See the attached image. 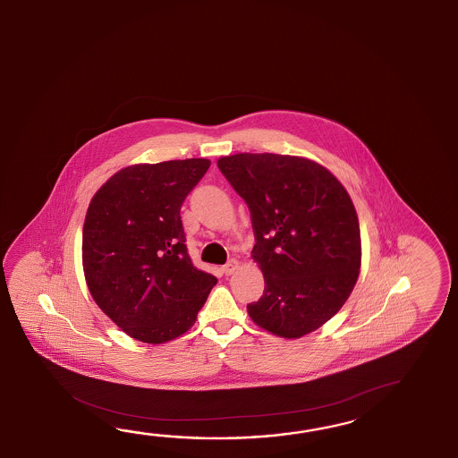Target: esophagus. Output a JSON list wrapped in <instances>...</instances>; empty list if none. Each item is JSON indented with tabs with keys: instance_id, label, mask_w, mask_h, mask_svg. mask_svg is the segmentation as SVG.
<instances>
[{
	"instance_id": "esophagus-1",
	"label": "esophagus",
	"mask_w": 458,
	"mask_h": 458,
	"mask_svg": "<svg viewBox=\"0 0 458 458\" xmlns=\"http://www.w3.org/2000/svg\"><path fill=\"white\" fill-rule=\"evenodd\" d=\"M239 268V261L237 260H229L225 263V267H223V271H225V275L229 276V275H233L235 269Z\"/></svg>"
}]
</instances>
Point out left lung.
<instances>
[{
  "label": "left lung",
  "instance_id": "8db88e82",
  "mask_svg": "<svg viewBox=\"0 0 458 458\" xmlns=\"http://www.w3.org/2000/svg\"><path fill=\"white\" fill-rule=\"evenodd\" d=\"M219 171L250 211L265 289L247 305L251 320L283 338L328 322L360 268L358 215L348 191L320 164L281 154H233Z\"/></svg>",
  "mask_w": 458,
  "mask_h": 458
}]
</instances>
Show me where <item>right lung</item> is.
Here are the masks:
<instances>
[{"mask_svg": "<svg viewBox=\"0 0 458 458\" xmlns=\"http://www.w3.org/2000/svg\"><path fill=\"white\" fill-rule=\"evenodd\" d=\"M208 159L130 165L90 199L82 267L90 296L135 340L165 343L189 330L217 279L193 267L180 208Z\"/></svg>", "mask_w": 458, "mask_h": 458, "instance_id": "add662e5", "label": "right lung"}]
</instances>
